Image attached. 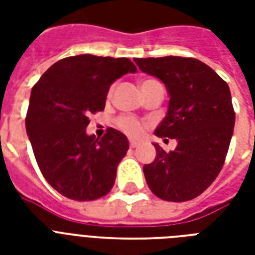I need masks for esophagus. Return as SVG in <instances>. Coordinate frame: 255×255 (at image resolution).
Wrapping results in <instances>:
<instances>
[{"instance_id": "obj_1", "label": "esophagus", "mask_w": 255, "mask_h": 255, "mask_svg": "<svg viewBox=\"0 0 255 255\" xmlns=\"http://www.w3.org/2000/svg\"><path fill=\"white\" fill-rule=\"evenodd\" d=\"M137 145H139V141H136V140H131L129 141V147L131 148H136Z\"/></svg>"}]
</instances>
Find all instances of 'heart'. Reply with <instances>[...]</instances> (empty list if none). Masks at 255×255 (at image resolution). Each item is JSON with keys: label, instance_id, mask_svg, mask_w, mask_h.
Instances as JSON below:
<instances>
[{"label": "heart", "instance_id": "b5f03b06", "mask_svg": "<svg viewBox=\"0 0 255 255\" xmlns=\"http://www.w3.org/2000/svg\"><path fill=\"white\" fill-rule=\"evenodd\" d=\"M152 83H159V82L155 81V79H145V81L141 82V87L147 85H152ZM112 90H114V87L110 88L108 95H111ZM116 124H118V127H119L122 131H124L126 133H128V135L131 136L139 135L144 126L140 120L135 119V118H131V116H120L119 119H118V122H116Z\"/></svg>", "mask_w": 255, "mask_h": 255}]
</instances>
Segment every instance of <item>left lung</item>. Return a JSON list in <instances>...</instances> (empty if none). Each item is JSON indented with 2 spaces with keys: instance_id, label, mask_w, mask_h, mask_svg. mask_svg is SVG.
I'll return each mask as SVG.
<instances>
[{
  "instance_id": "1",
  "label": "left lung",
  "mask_w": 255,
  "mask_h": 255,
  "mask_svg": "<svg viewBox=\"0 0 255 255\" xmlns=\"http://www.w3.org/2000/svg\"><path fill=\"white\" fill-rule=\"evenodd\" d=\"M133 61L167 87L169 107L155 135L177 141L170 152L153 144L155 161L143 168L148 186L165 201L193 200L216 180L225 163L236 122L229 86L194 58L170 55Z\"/></svg>"
}]
</instances>
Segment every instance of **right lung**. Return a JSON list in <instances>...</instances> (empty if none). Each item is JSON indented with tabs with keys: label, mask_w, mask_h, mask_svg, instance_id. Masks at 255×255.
Listing matches in <instances>:
<instances>
[{
	"label": "right lung",
	"mask_w": 255,
	"mask_h": 255,
	"mask_svg": "<svg viewBox=\"0 0 255 255\" xmlns=\"http://www.w3.org/2000/svg\"><path fill=\"white\" fill-rule=\"evenodd\" d=\"M128 58L75 55L54 63L34 85L26 132L43 177L62 196L92 201L112 189L129 144L107 128L102 139L88 136V116L103 111L110 86L136 73Z\"/></svg>",
	"instance_id": "add662e5"
}]
</instances>
